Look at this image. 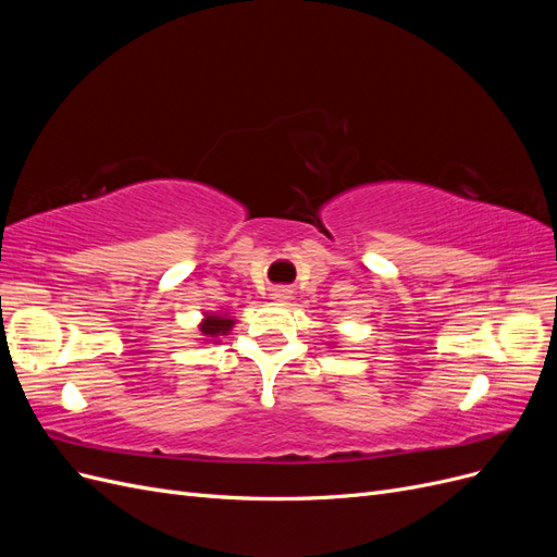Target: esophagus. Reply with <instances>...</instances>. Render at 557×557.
<instances>
[{
	"label": "esophagus",
	"instance_id": "esophagus-1",
	"mask_svg": "<svg viewBox=\"0 0 557 557\" xmlns=\"http://www.w3.org/2000/svg\"><path fill=\"white\" fill-rule=\"evenodd\" d=\"M272 299H276V301L290 299V290H288V288H274V290H272Z\"/></svg>",
	"mask_w": 557,
	"mask_h": 557
}]
</instances>
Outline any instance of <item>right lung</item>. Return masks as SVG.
Segmentation results:
<instances>
[{"instance_id": "add662e5", "label": "right lung", "mask_w": 557, "mask_h": 557, "mask_svg": "<svg viewBox=\"0 0 557 557\" xmlns=\"http://www.w3.org/2000/svg\"><path fill=\"white\" fill-rule=\"evenodd\" d=\"M234 327V318L230 315H218V313H205V320H201L199 332L207 336V342H218V336L227 334Z\"/></svg>"}]
</instances>
